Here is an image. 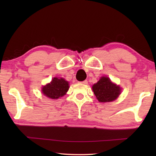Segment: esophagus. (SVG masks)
<instances>
[{
    "label": "esophagus",
    "mask_w": 156,
    "mask_h": 156,
    "mask_svg": "<svg viewBox=\"0 0 156 156\" xmlns=\"http://www.w3.org/2000/svg\"><path fill=\"white\" fill-rule=\"evenodd\" d=\"M80 83L84 84H88V82H87V80H84L83 82H80Z\"/></svg>",
    "instance_id": "obj_1"
}]
</instances>
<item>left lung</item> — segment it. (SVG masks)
I'll list each match as a JSON object with an SVG mask.
<instances>
[{"label": "left lung", "instance_id": "1", "mask_svg": "<svg viewBox=\"0 0 156 156\" xmlns=\"http://www.w3.org/2000/svg\"><path fill=\"white\" fill-rule=\"evenodd\" d=\"M92 89L97 100L100 102H112L121 94L120 87L112 83L110 78L102 76L98 83L92 86Z\"/></svg>", "mask_w": 156, "mask_h": 156}]
</instances>
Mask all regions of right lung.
I'll use <instances>...</instances> for the list:
<instances>
[{"mask_svg":"<svg viewBox=\"0 0 156 156\" xmlns=\"http://www.w3.org/2000/svg\"><path fill=\"white\" fill-rule=\"evenodd\" d=\"M68 81L62 78L55 77L49 83L42 87V93L51 99H58L65 96L69 90Z\"/></svg>","mask_w":156,"mask_h":156,"instance_id":"add662e5","label":"right lung"}]
</instances>
